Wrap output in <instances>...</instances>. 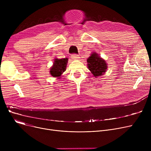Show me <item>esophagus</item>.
Instances as JSON below:
<instances>
[{
    "instance_id": "obj_1",
    "label": "esophagus",
    "mask_w": 151,
    "mask_h": 151,
    "mask_svg": "<svg viewBox=\"0 0 151 151\" xmlns=\"http://www.w3.org/2000/svg\"><path fill=\"white\" fill-rule=\"evenodd\" d=\"M71 58H72L73 59H79L80 58V55H78V54H72L71 55Z\"/></svg>"
}]
</instances>
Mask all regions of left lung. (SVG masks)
<instances>
[{"mask_svg": "<svg viewBox=\"0 0 151 151\" xmlns=\"http://www.w3.org/2000/svg\"><path fill=\"white\" fill-rule=\"evenodd\" d=\"M88 67L94 77L97 78L106 73L108 64L105 60L96 52H92L87 59Z\"/></svg>", "mask_w": 151, "mask_h": 151, "instance_id": "1", "label": "left lung"}]
</instances>
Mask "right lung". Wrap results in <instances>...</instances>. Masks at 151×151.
<instances>
[{
  "mask_svg": "<svg viewBox=\"0 0 151 151\" xmlns=\"http://www.w3.org/2000/svg\"><path fill=\"white\" fill-rule=\"evenodd\" d=\"M68 63V58H63L61 59H54L53 65L51 67L50 73L52 77L60 78L63 73L66 70Z\"/></svg>",
  "mask_w": 151,
  "mask_h": 151,
  "instance_id": "add662e5",
  "label": "right lung"
}]
</instances>
